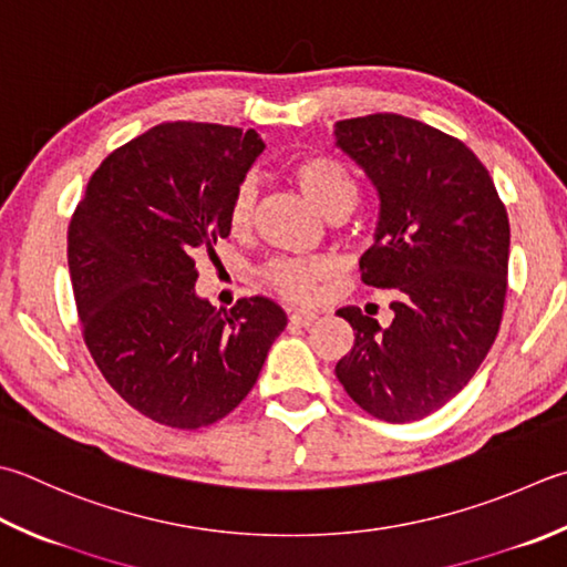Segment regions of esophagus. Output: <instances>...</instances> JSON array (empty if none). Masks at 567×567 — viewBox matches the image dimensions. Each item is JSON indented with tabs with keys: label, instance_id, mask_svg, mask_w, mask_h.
Here are the masks:
<instances>
[{
	"label": "esophagus",
	"instance_id": "obj_1",
	"mask_svg": "<svg viewBox=\"0 0 567 567\" xmlns=\"http://www.w3.org/2000/svg\"><path fill=\"white\" fill-rule=\"evenodd\" d=\"M290 321L297 327H312L317 321V315L315 312H307V309H295V312L290 315Z\"/></svg>",
	"mask_w": 567,
	"mask_h": 567
}]
</instances>
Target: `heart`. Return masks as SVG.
I'll list each match as a JSON object with an SVG mask.
<instances>
[{"mask_svg":"<svg viewBox=\"0 0 567 567\" xmlns=\"http://www.w3.org/2000/svg\"><path fill=\"white\" fill-rule=\"evenodd\" d=\"M290 176L295 184L302 188V194L319 208L327 218H347L359 204V182L339 159L327 157V154H307L290 164ZM255 198L258 188L252 179L240 182L228 204V226L233 230H246L252 220ZM327 265L319 260H272L262 270L265 282H268L277 295L295 302H305L315 295L317 282L324 280Z\"/></svg>","mask_w":567,"mask_h":567,"instance_id":"1","label":"heart"}]
</instances>
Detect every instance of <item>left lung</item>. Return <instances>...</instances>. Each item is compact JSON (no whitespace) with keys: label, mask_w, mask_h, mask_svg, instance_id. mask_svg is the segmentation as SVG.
Instances as JSON below:
<instances>
[{"label":"left lung","mask_w":567,"mask_h":567,"mask_svg":"<svg viewBox=\"0 0 567 567\" xmlns=\"http://www.w3.org/2000/svg\"><path fill=\"white\" fill-rule=\"evenodd\" d=\"M341 147L379 192L373 246L361 280L393 290L381 327L341 307L353 349L337 379L353 403L385 423H410L450 403L498 334L506 299V206L476 154L445 132L395 113L337 122Z\"/></svg>","instance_id":"8db88e82"}]
</instances>
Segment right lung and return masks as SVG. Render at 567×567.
<instances>
[{
  "label": "right lung",
  "instance_id": "add662e5",
  "mask_svg": "<svg viewBox=\"0 0 567 567\" xmlns=\"http://www.w3.org/2000/svg\"><path fill=\"white\" fill-rule=\"evenodd\" d=\"M265 150L258 132L164 122L97 166L69 226L85 347L120 398L196 430L238 408L287 317L268 297L224 312L196 295V252L228 238V204Z\"/></svg>",
  "mask_w": 567,
  "mask_h": 567
}]
</instances>
